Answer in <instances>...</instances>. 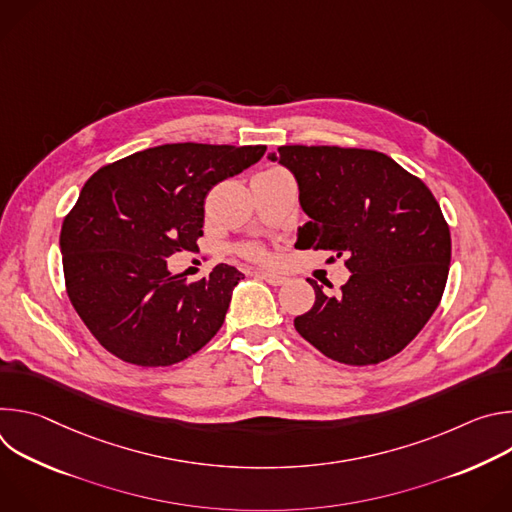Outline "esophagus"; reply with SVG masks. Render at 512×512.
Returning <instances> with one entry per match:
<instances>
[{
	"instance_id": "34e87169",
	"label": "esophagus",
	"mask_w": 512,
	"mask_h": 512,
	"mask_svg": "<svg viewBox=\"0 0 512 512\" xmlns=\"http://www.w3.org/2000/svg\"><path fill=\"white\" fill-rule=\"evenodd\" d=\"M257 277L263 279V281H267L269 285H275V287L285 283V277L279 275V273H273V271H257Z\"/></svg>"
}]
</instances>
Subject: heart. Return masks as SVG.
<instances>
[{"label":"heart","instance_id":"heart-1","mask_svg":"<svg viewBox=\"0 0 512 512\" xmlns=\"http://www.w3.org/2000/svg\"><path fill=\"white\" fill-rule=\"evenodd\" d=\"M243 253L249 255V257H253V259H263V257H265V253H263V249H261L259 245H245V247H243Z\"/></svg>","mask_w":512,"mask_h":512}]
</instances>
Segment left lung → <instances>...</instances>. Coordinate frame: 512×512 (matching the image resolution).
Segmentation results:
<instances>
[{"label":"left lung","instance_id":"obj_1","mask_svg":"<svg viewBox=\"0 0 512 512\" xmlns=\"http://www.w3.org/2000/svg\"><path fill=\"white\" fill-rule=\"evenodd\" d=\"M310 223L296 247L346 257L336 296L314 287L296 330L324 356L367 367L401 352L440 306L452 259L450 227L431 190L389 156L338 145H281Z\"/></svg>","mask_w":512,"mask_h":512}]
</instances>
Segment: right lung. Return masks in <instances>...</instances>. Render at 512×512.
Here are the masks:
<instances>
[{
  "mask_svg": "<svg viewBox=\"0 0 512 512\" xmlns=\"http://www.w3.org/2000/svg\"><path fill=\"white\" fill-rule=\"evenodd\" d=\"M265 145L166 143L97 170L64 216L66 294L99 344L137 367H170L223 326L245 277L218 263L172 275L166 259L198 251L206 194L259 162Z\"/></svg>",
  "mask_w": 512,
  "mask_h": 512,
  "instance_id": "right-lung-1",
  "label": "right lung"
}]
</instances>
